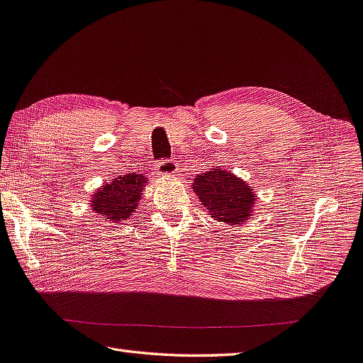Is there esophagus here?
<instances>
[{
  "label": "esophagus",
  "instance_id": "esophagus-1",
  "mask_svg": "<svg viewBox=\"0 0 363 363\" xmlns=\"http://www.w3.org/2000/svg\"><path fill=\"white\" fill-rule=\"evenodd\" d=\"M155 173L161 174V176H172L176 172H178V165H176L174 161H170V159H164V161L157 162V165L155 167Z\"/></svg>",
  "mask_w": 363,
  "mask_h": 363
}]
</instances>
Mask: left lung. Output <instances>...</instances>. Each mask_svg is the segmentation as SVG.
<instances>
[{
    "label": "left lung",
    "mask_w": 363,
    "mask_h": 363,
    "mask_svg": "<svg viewBox=\"0 0 363 363\" xmlns=\"http://www.w3.org/2000/svg\"><path fill=\"white\" fill-rule=\"evenodd\" d=\"M191 189L213 220L227 225H241L254 215L257 195L254 187L235 176L230 168H210L198 174Z\"/></svg>",
    "instance_id": "1"
}]
</instances>
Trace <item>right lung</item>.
<instances>
[{
  "mask_svg": "<svg viewBox=\"0 0 363 363\" xmlns=\"http://www.w3.org/2000/svg\"><path fill=\"white\" fill-rule=\"evenodd\" d=\"M145 185L143 176L119 174L94 191L89 201L91 210L109 224H122L136 213Z\"/></svg>",
  "mask_w": 363,
  "mask_h": 363,
  "instance_id": "1",
  "label": "right lung"
}]
</instances>
